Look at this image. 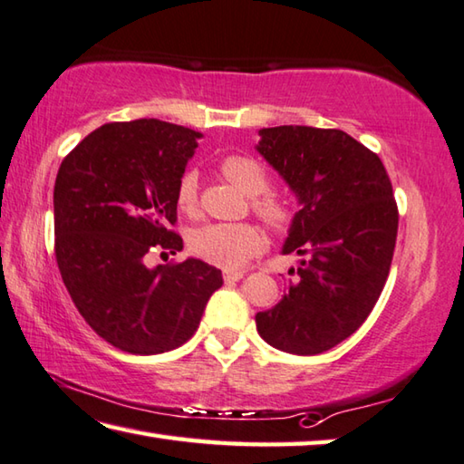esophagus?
<instances>
[{
    "mask_svg": "<svg viewBox=\"0 0 464 464\" xmlns=\"http://www.w3.org/2000/svg\"><path fill=\"white\" fill-rule=\"evenodd\" d=\"M246 276V272H229V269H227V272H223V277H225V282H239L241 277Z\"/></svg>",
    "mask_w": 464,
    "mask_h": 464,
    "instance_id": "1",
    "label": "esophagus"
}]
</instances>
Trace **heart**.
<instances>
[{
  "mask_svg": "<svg viewBox=\"0 0 464 464\" xmlns=\"http://www.w3.org/2000/svg\"><path fill=\"white\" fill-rule=\"evenodd\" d=\"M223 176L246 195L254 197V210L274 229H285L292 221V213L284 203L264 195L269 187L267 174L256 160L231 154L221 160ZM176 205L187 215H195L198 208V176L188 170L180 176L176 187ZM264 246V235L251 223H208L192 233L190 249L197 257L223 269H237L257 254Z\"/></svg>",
  "mask_w": 464,
  "mask_h": 464,
  "instance_id": "obj_1",
  "label": "heart"
}]
</instances>
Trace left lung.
Instances as JSON below:
<instances>
[{
	"instance_id": "left-lung-1",
	"label": "left lung",
	"mask_w": 464,
	"mask_h": 464,
	"mask_svg": "<svg viewBox=\"0 0 464 464\" xmlns=\"http://www.w3.org/2000/svg\"><path fill=\"white\" fill-rule=\"evenodd\" d=\"M256 146L296 195L282 254L302 256L257 333L292 355H318L365 323L390 274L398 205L377 154L341 130L280 125Z\"/></svg>"
}]
</instances>
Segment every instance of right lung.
<instances>
[{"mask_svg": "<svg viewBox=\"0 0 464 464\" xmlns=\"http://www.w3.org/2000/svg\"><path fill=\"white\" fill-rule=\"evenodd\" d=\"M203 133L160 120L105 123L63 160L54 184V254L81 316L101 339L158 355L198 328L221 269L182 251L176 187Z\"/></svg>", "mask_w": 464, "mask_h": 464, "instance_id": "1", "label": "right lung"}]
</instances>
